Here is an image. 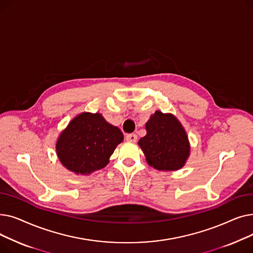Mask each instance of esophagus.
<instances>
[{"mask_svg":"<svg viewBox=\"0 0 253 253\" xmlns=\"http://www.w3.org/2000/svg\"><path fill=\"white\" fill-rule=\"evenodd\" d=\"M126 140L129 142H135L137 140V135L136 134H127L126 135Z\"/></svg>","mask_w":253,"mask_h":253,"instance_id":"esophagus-1","label":"esophagus"}]
</instances>
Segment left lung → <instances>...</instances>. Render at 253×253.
I'll list each match as a JSON object with an SVG mask.
<instances>
[{
	"label": "left lung",
	"instance_id": "8db88e82",
	"mask_svg": "<svg viewBox=\"0 0 253 253\" xmlns=\"http://www.w3.org/2000/svg\"><path fill=\"white\" fill-rule=\"evenodd\" d=\"M145 130L147 134L138 140V145L150 166L159 171H176L185 165L191 145L174 115L156 111L145 123Z\"/></svg>",
	"mask_w": 253,
	"mask_h": 253
}]
</instances>
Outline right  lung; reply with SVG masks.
Returning <instances> with one entry per match:
<instances>
[{
  "instance_id": "right-lung-1",
  "label": "right lung",
  "mask_w": 253,
  "mask_h": 253,
  "mask_svg": "<svg viewBox=\"0 0 253 253\" xmlns=\"http://www.w3.org/2000/svg\"><path fill=\"white\" fill-rule=\"evenodd\" d=\"M124 139L118 127L99 113L76 116L57 137L55 149L60 163L77 175H89L104 168Z\"/></svg>"
}]
</instances>
